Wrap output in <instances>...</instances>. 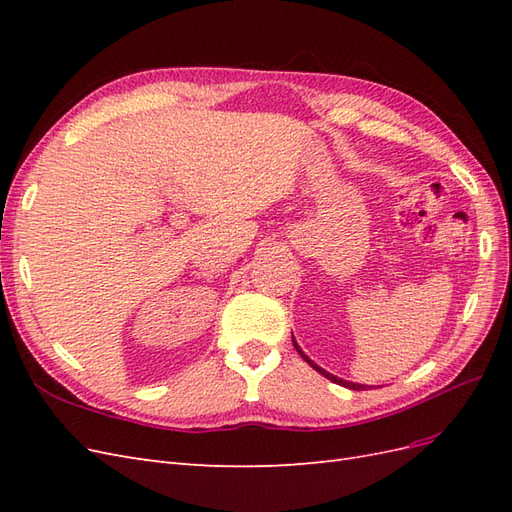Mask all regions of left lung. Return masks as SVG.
I'll return each instance as SVG.
<instances>
[{"label":"left lung","instance_id":"8db88e82","mask_svg":"<svg viewBox=\"0 0 512 512\" xmlns=\"http://www.w3.org/2000/svg\"><path fill=\"white\" fill-rule=\"evenodd\" d=\"M292 344H294V348H297V352L303 356V359H305V363L307 365H312L316 371H318V374H322L324 378H329L331 382H335V384H339V386H346V389H350V391H365L367 389V386L365 384H356V382H348V380H342V378H337V376H333V374H329V371H324L320 365H316L312 359H309V356L299 348V344L297 342H294V337H292Z\"/></svg>","mask_w":512,"mask_h":512}]
</instances>
